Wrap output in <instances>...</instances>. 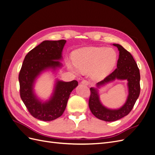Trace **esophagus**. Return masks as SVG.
Here are the masks:
<instances>
[{"instance_id": "34e87169", "label": "esophagus", "mask_w": 155, "mask_h": 155, "mask_svg": "<svg viewBox=\"0 0 155 155\" xmlns=\"http://www.w3.org/2000/svg\"><path fill=\"white\" fill-rule=\"evenodd\" d=\"M89 81H87V80H85V79H84V80H83L82 81H81V84H83V85H89Z\"/></svg>"}]
</instances>
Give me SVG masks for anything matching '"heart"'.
<instances>
[{
    "mask_svg": "<svg viewBox=\"0 0 155 155\" xmlns=\"http://www.w3.org/2000/svg\"><path fill=\"white\" fill-rule=\"evenodd\" d=\"M73 64L67 62L68 68L77 74L78 71L85 73L91 70V76L94 79L107 76L114 66L116 52L111 48L85 47L74 51L72 55Z\"/></svg>",
    "mask_w": 155,
    "mask_h": 155,
    "instance_id": "heart-1",
    "label": "heart"
}]
</instances>
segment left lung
Here are the masks:
<instances>
[{
  "label": "left lung",
  "mask_w": 155,
  "mask_h": 155,
  "mask_svg": "<svg viewBox=\"0 0 155 155\" xmlns=\"http://www.w3.org/2000/svg\"><path fill=\"white\" fill-rule=\"evenodd\" d=\"M119 50L117 68L104 80L96 84L97 88L91 87L88 106L92 113L97 118L105 121H114L129 114L139 97L140 92V74L137 63L129 51L122 46L113 44ZM115 79L127 80L129 94L125 104L118 110H110L103 106L100 101L97 88Z\"/></svg>",
  "instance_id": "8db88e82"
}]
</instances>
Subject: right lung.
<instances>
[{
	"mask_svg": "<svg viewBox=\"0 0 155 155\" xmlns=\"http://www.w3.org/2000/svg\"><path fill=\"white\" fill-rule=\"evenodd\" d=\"M65 40L44 41L25 56L18 75L20 95L27 109L34 118L45 121L57 119L63 114L71 92L78 85L76 80L64 82L57 79L50 99L41 101L34 93L36 79L45 70L62 67L59 60Z\"/></svg>",
	"mask_w": 155,
	"mask_h": 155,
	"instance_id": "1",
	"label": "right lung"
}]
</instances>
